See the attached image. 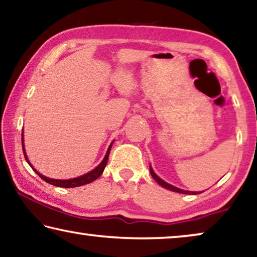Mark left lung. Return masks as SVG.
I'll return each instance as SVG.
<instances>
[{"mask_svg":"<svg viewBox=\"0 0 257 257\" xmlns=\"http://www.w3.org/2000/svg\"><path fill=\"white\" fill-rule=\"evenodd\" d=\"M150 173H151V175H152V178L155 179L156 181L158 182L160 186H163L164 188H167V189H170V190L177 191V193H181V194H191V195H196V194H198V193H196V191H187V190H182V189H179V188H177V187H174V186H171V185H168L167 182L163 181V180L160 179L159 177H157L156 173H155V172H153V170H152L151 167H150Z\"/></svg>","mask_w":257,"mask_h":257,"instance_id":"obj_1","label":"left lung"}]
</instances>
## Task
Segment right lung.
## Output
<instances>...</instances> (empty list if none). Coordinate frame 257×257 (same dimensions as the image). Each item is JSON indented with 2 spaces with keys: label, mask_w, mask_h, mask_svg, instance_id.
<instances>
[{
  "label": "right lung",
  "mask_w": 257,
  "mask_h": 257,
  "mask_svg": "<svg viewBox=\"0 0 257 257\" xmlns=\"http://www.w3.org/2000/svg\"><path fill=\"white\" fill-rule=\"evenodd\" d=\"M113 144V143H112ZM112 144L109 145L108 150L106 152V156L105 158L102 159V162L99 164V165L94 168L93 171L89 172L87 174H84L82 177H78V178H75V179H70V180H55V179H49V178H46L44 175H41L40 173H38L36 171V173L39 175V177L44 180V181L51 183L53 186H56V187H62V188H74V187H79V186H83V185H86V183H90L92 181H94V180H97L100 175L102 174V172H104L105 167L107 165V160H108V156H109V151H110V148H112ZM23 152H24V156H25V159L28 160V157L25 155V150L24 148H23ZM29 163V160H28ZM29 165L32 167V165L29 163Z\"/></svg>",
  "instance_id": "1"
}]
</instances>
